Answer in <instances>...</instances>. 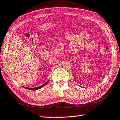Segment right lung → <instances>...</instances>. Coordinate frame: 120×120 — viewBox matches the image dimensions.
Instances as JSON below:
<instances>
[{
    "mask_svg": "<svg viewBox=\"0 0 120 120\" xmlns=\"http://www.w3.org/2000/svg\"><path fill=\"white\" fill-rule=\"evenodd\" d=\"M49 82V81H48L47 82H46L45 83H44V85H41V86H39V87H35V88H28V87H24V88H26V89H29V90H38V89H40L41 88H42V87H44V86H45L46 84H47L48 82Z\"/></svg>",
    "mask_w": 120,
    "mask_h": 120,
    "instance_id": "add662e5",
    "label": "right lung"
}]
</instances>
